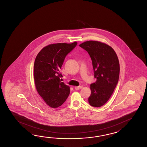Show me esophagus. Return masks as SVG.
<instances>
[{"mask_svg": "<svg viewBox=\"0 0 147 147\" xmlns=\"http://www.w3.org/2000/svg\"><path fill=\"white\" fill-rule=\"evenodd\" d=\"M75 88L76 90H79V89H81L82 87L81 86H76V87H75Z\"/></svg>", "mask_w": 147, "mask_h": 147, "instance_id": "1", "label": "esophagus"}]
</instances>
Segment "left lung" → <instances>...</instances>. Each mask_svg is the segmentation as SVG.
<instances>
[{
    "mask_svg": "<svg viewBox=\"0 0 147 147\" xmlns=\"http://www.w3.org/2000/svg\"><path fill=\"white\" fill-rule=\"evenodd\" d=\"M90 56L96 81L90 84L88 102L91 106H102L109 99L118 84L120 72L119 60L116 52L108 45L89 40L79 45Z\"/></svg>",
    "mask_w": 147,
    "mask_h": 147,
    "instance_id": "1",
    "label": "left lung"
}]
</instances>
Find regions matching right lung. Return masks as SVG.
Masks as SVG:
<instances>
[{
	"label": "right lung",
	"mask_w": 147,
	"mask_h": 147,
	"mask_svg": "<svg viewBox=\"0 0 147 147\" xmlns=\"http://www.w3.org/2000/svg\"><path fill=\"white\" fill-rule=\"evenodd\" d=\"M77 45L57 43L44 47L36 57L34 68V84L45 102L56 108L65 102L70 94L69 86L60 80V70L67 55Z\"/></svg>",
	"instance_id": "1"
}]
</instances>
